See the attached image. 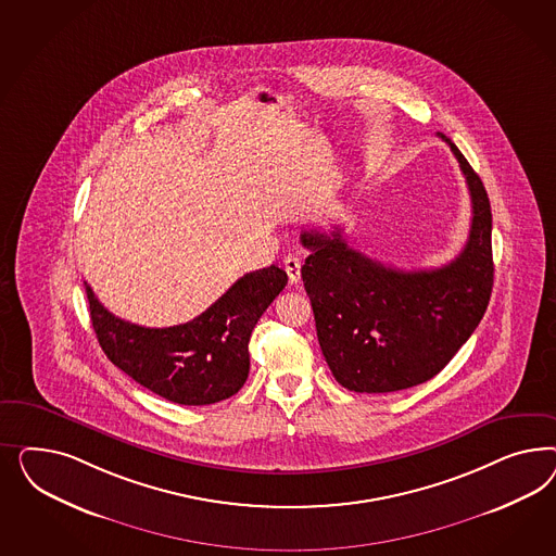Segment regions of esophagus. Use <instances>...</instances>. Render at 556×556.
<instances>
[{
  "label": "esophagus",
  "mask_w": 556,
  "mask_h": 556,
  "mask_svg": "<svg viewBox=\"0 0 556 556\" xmlns=\"http://www.w3.org/2000/svg\"><path fill=\"white\" fill-rule=\"evenodd\" d=\"M283 263H286L289 283H291V286H298V283H300V277H302V258H298V256H287Z\"/></svg>",
  "instance_id": "1"
}]
</instances>
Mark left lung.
Segmentation results:
<instances>
[{
    "instance_id": "1",
    "label": "left lung",
    "mask_w": 556,
    "mask_h": 556,
    "mask_svg": "<svg viewBox=\"0 0 556 556\" xmlns=\"http://www.w3.org/2000/svg\"><path fill=\"white\" fill-rule=\"evenodd\" d=\"M471 193L465 249L440 269L386 267L351 249L342 230H303L302 267L321 353L342 388L389 393L414 388L444 369L488 309L493 287L488 191L455 142Z\"/></svg>"
}]
</instances>
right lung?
<instances>
[{
  "mask_svg": "<svg viewBox=\"0 0 556 556\" xmlns=\"http://www.w3.org/2000/svg\"><path fill=\"white\" fill-rule=\"evenodd\" d=\"M286 286L275 265L247 273L198 318L168 328L116 318L87 283L85 293L101 351L118 369L173 404L207 405L244 386L254 326Z\"/></svg>",
  "mask_w": 556,
  "mask_h": 556,
  "instance_id": "obj_1",
  "label": "right lung"
}]
</instances>
